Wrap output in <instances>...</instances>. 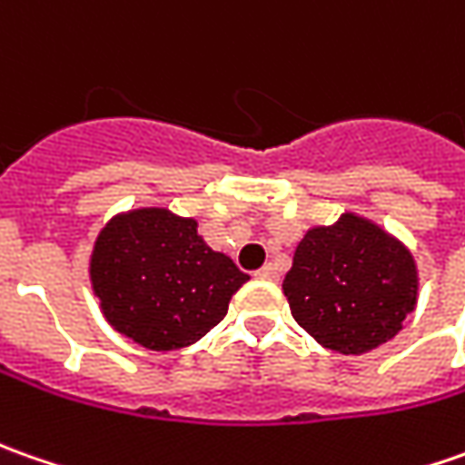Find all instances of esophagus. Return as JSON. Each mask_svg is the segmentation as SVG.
<instances>
[{
	"label": "esophagus",
	"mask_w": 465,
	"mask_h": 465,
	"mask_svg": "<svg viewBox=\"0 0 465 465\" xmlns=\"http://www.w3.org/2000/svg\"><path fill=\"white\" fill-rule=\"evenodd\" d=\"M254 278H260V281H278L281 275H278V267L272 262H267L264 267H260L257 272H254Z\"/></svg>",
	"instance_id": "1"
}]
</instances>
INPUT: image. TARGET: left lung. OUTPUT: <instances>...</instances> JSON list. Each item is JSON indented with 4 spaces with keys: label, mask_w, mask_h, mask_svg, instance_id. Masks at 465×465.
<instances>
[{
    "label": "left lung",
    "mask_w": 465,
    "mask_h": 465,
    "mask_svg": "<svg viewBox=\"0 0 465 465\" xmlns=\"http://www.w3.org/2000/svg\"><path fill=\"white\" fill-rule=\"evenodd\" d=\"M282 293L298 327L322 347L362 355L401 331L417 306L420 272L401 239L371 218L342 213L303 233Z\"/></svg>",
    "instance_id": "left-lung-1"
}]
</instances>
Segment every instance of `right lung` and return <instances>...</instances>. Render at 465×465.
I'll return each instance as SVG.
<instances>
[{
	"instance_id": "right-lung-1",
	"label": "right lung",
	"mask_w": 465,
	"mask_h": 465,
	"mask_svg": "<svg viewBox=\"0 0 465 465\" xmlns=\"http://www.w3.org/2000/svg\"><path fill=\"white\" fill-rule=\"evenodd\" d=\"M247 281L232 257L203 242L195 218L156 205L110 218L89 254V282L107 324L156 352L205 337Z\"/></svg>"
}]
</instances>
